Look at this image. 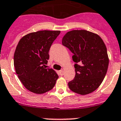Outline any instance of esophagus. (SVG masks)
Wrapping results in <instances>:
<instances>
[{
	"label": "esophagus",
	"instance_id": "esophagus-1",
	"mask_svg": "<svg viewBox=\"0 0 121 121\" xmlns=\"http://www.w3.org/2000/svg\"><path fill=\"white\" fill-rule=\"evenodd\" d=\"M59 73H60V74H61V75H63L64 73V72L63 69H62V70H60V71H59Z\"/></svg>",
	"mask_w": 121,
	"mask_h": 121
}]
</instances>
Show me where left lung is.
<instances>
[{
    "label": "left lung",
    "mask_w": 121,
    "mask_h": 121,
    "mask_svg": "<svg viewBox=\"0 0 121 121\" xmlns=\"http://www.w3.org/2000/svg\"><path fill=\"white\" fill-rule=\"evenodd\" d=\"M62 43L73 53L76 62L75 78L68 83L69 89L81 95L93 92L102 83L109 62L102 39L91 31L75 30L65 33Z\"/></svg>",
    "instance_id": "1"
}]
</instances>
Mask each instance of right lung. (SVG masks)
Segmentation results:
<instances>
[{
	"label": "right lung",
	"mask_w": 121,
	"mask_h": 121,
	"mask_svg": "<svg viewBox=\"0 0 121 121\" xmlns=\"http://www.w3.org/2000/svg\"><path fill=\"white\" fill-rule=\"evenodd\" d=\"M60 31L42 30L21 38L14 55V65L24 86L36 94L51 90L59 76L53 69H47L48 51Z\"/></svg>",
	"instance_id": "1"
}]
</instances>
